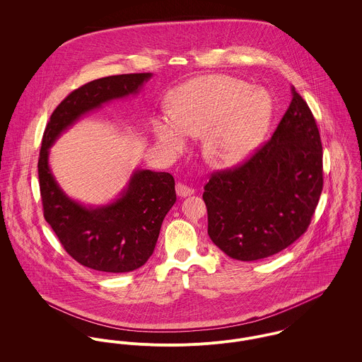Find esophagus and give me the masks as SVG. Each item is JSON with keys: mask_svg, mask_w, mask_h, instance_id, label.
Returning a JSON list of instances; mask_svg holds the SVG:
<instances>
[{"mask_svg": "<svg viewBox=\"0 0 362 362\" xmlns=\"http://www.w3.org/2000/svg\"><path fill=\"white\" fill-rule=\"evenodd\" d=\"M175 192H177V195H178V197H181V198H187V197L194 195V192H195V191H194L192 188H189L188 185L178 182V184L175 185Z\"/></svg>", "mask_w": 362, "mask_h": 362, "instance_id": "34e87169", "label": "esophagus"}]
</instances>
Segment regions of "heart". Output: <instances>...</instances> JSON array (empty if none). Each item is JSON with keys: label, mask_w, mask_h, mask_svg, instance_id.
<instances>
[{"label": "heart", "mask_w": 362, "mask_h": 362, "mask_svg": "<svg viewBox=\"0 0 362 362\" xmlns=\"http://www.w3.org/2000/svg\"><path fill=\"white\" fill-rule=\"evenodd\" d=\"M171 112L151 119L156 141L171 152L187 146V135L202 136L207 163L217 168L237 165L263 139L270 118L272 99L259 89L227 75L189 79L170 93Z\"/></svg>", "instance_id": "heart-1"}]
</instances>
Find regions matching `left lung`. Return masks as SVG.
I'll use <instances>...</instances> for the list:
<instances>
[{
    "instance_id": "1",
    "label": "left lung",
    "mask_w": 362,
    "mask_h": 362,
    "mask_svg": "<svg viewBox=\"0 0 362 362\" xmlns=\"http://www.w3.org/2000/svg\"><path fill=\"white\" fill-rule=\"evenodd\" d=\"M291 96L270 141L205 185L207 234L230 258L251 262L286 250L307 231L319 202L320 135L294 86Z\"/></svg>"
}]
</instances>
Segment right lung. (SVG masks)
<instances>
[{"label": "right lung", "instance_id": "1", "mask_svg": "<svg viewBox=\"0 0 362 362\" xmlns=\"http://www.w3.org/2000/svg\"><path fill=\"white\" fill-rule=\"evenodd\" d=\"M152 76L151 72L114 75L81 86L52 111L43 135L37 167L45 218L65 251L93 270L127 273L148 262L161 223L177 201L174 178L170 173L135 168L114 201L83 205L69 198L52 175L50 148L83 115L138 95Z\"/></svg>", "mask_w": 362, "mask_h": 362}]
</instances>
